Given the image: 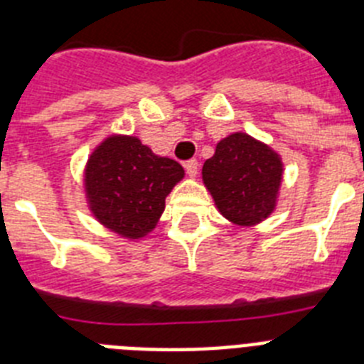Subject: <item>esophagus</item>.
Here are the masks:
<instances>
[{
  "label": "esophagus",
  "mask_w": 364,
  "mask_h": 364,
  "mask_svg": "<svg viewBox=\"0 0 364 364\" xmlns=\"http://www.w3.org/2000/svg\"><path fill=\"white\" fill-rule=\"evenodd\" d=\"M186 171H188V176H191V178H195L198 173V162L197 160H188L186 162Z\"/></svg>",
  "instance_id": "esophagus-1"
}]
</instances>
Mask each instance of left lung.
<instances>
[{"label":"left lung","instance_id":"8db88e82","mask_svg":"<svg viewBox=\"0 0 364 364\" xmlns=\"http://www.w3.org/2000/svg\"><path fill=\"white\" fill-rule=\"evenodd\" d=\"M282 173L277 151L247 133H231L204 162L202 180L222 217L237 226H255L275 211Z\"/></svg>","mask_w":364,"mask_h":364}]
</instances>
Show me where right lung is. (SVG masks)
I'll list each match as a JSON object with an SVG mask.
<instances>
[{"instance_id": "right-lung-1", "label": "right lung", "mask_w": 364, "mask_h": 364, "mask_svg": "<svg viewBox=\"0 0 364 364\" xmlns=\"http://www.w3.org/2000/svg\"><path fill=\"white\" fill-rule=\"evenodd\" d=\"M184 178V167L159 156L140 138L111 134L95 147L83 171L87 205L112 233L136 240L159 224L166 197Z\"/></svg>"}]
</instances>
